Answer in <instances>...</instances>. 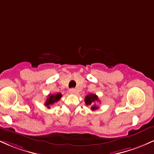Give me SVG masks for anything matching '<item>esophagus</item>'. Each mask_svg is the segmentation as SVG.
<instances>
[{
    "label": "esophagus",
    "instance_id": "1",
    "mask_svg": "<svg viewBox=\"0 0 154 154\" xmlns=\"http://www.w3.org/2000/svg\"><path fill=\"white\" fill-rule=\"evenodd\" d=\"M69 93H71V94H75L76 93V90L75 88H71V89L69 90Z\"/></svg>",
    "mask_w": 154,
    "mask_h": 154
}]
</instances>
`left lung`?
<instances>
[{
	"instance_id": "1",
	"label": "left lung",
	"mask_w": 154,
	"mask_h": 154,
	"mask_svg": "<svg viewBox=\"0 0 154 154\" xmlns=\"http://www.w3.org/2000/svg\"><path fill=\"white\" fill-rule=\"evenodd\" d=\"M96 101H99V99H98V97L95 94H89L85 97V104L87 106L91 105V110L93 111L96 110V109H98V106H96L95 104Z\"/></svg>"
}]
</instances>
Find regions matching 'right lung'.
Returning a JSON list of instances; mask_svg holds the SVG:
<instances>
[{
  "label": "right lung",
  "instance_id": "obj_1",
  "mask_svg": "<svg viewBox=\"0 0 154 154\" xmlns=\"http://www.w3.org/2000/svg\"><path fill=\"white\" fill-rule=\"evenodd\" d=\"M61 96H62V95H61V93L48 95V98L46 99V100H45V105L48 108V109H50L51 106L52 105V104L56 103V102L59 101V100L61 99Z\"/></svg>",
  "mask_w": 154,
  "mask_h": 154
}]
</instances>
